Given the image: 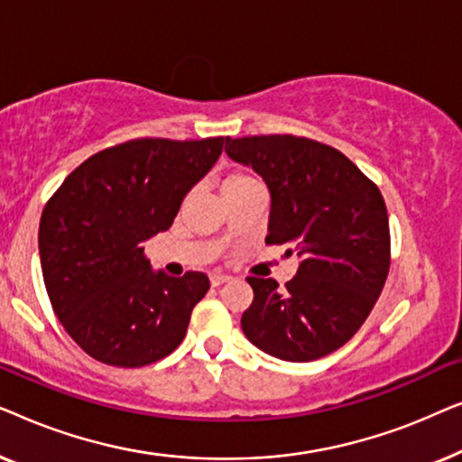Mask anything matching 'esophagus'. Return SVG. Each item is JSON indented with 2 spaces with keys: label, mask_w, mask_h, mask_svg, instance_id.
Here are the masks:
<instances>
[{
  "label": "esophagus",
  "mask_w": 462,
  "mask_h": 462,
  "mask_svg": "<svg viewBox=\"0 0 462 462\" xmlns=\"http://www.w3.org/2000/svg\"><path fill=\"white\" fill-rule=\"evenodd\" d=\"M229 280H231V275H226V273H212L210 275V283H212L214 288L223 286V283H226Z\"/></svg>",
  "instance_id": "esophagus-1"
}]
</instances>
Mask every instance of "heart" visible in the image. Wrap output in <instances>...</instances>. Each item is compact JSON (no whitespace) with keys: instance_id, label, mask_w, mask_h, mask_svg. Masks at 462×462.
<instances>
[{"instance_id":"1","label":"heart","mask_w":462,"mask_h":462,"mask_svg":"<svg viewBox=\"0 0 462 462\" xmlns=\"http://www.w3.org/2000/svg\"><path fill=\"white\" fill-rule=\"evenodd\" d=\"M254 182H258V180L248 172H233V174L226 176L225 182H223V193L233 191V189H239V187L254 185Z\"/></svg>"}]
</instances>
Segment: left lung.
<instances>
[{
	"label": "left lung",
	"mask_w": 462,
	"mask_h": 462,
	"mask_svg": "<svg viewBox=\"0 0 462 462\" xmlns=\"http://www.w3.org/2000/svg\"><path fill=\"white\" fill-rule=\"evenodd\" d=\"M233 162L254 170L271 193L264 242L300 258L280 288L248 277L254 299L242 315L245 338L286 362H313L356 334L383 292L391 263L387 206L356 163L311 138H225Z\"/></svg>",
	"instance_id": "left-lung-1"
}]
</instances>
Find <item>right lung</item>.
Here are the masks:
<instances>
[{"label": "right lung", "mask_w": 462, "mask_h": 462, "mask_svg": "<svg viewBox=\"0 0 462 462\" xmlns=\"http://www.w3.org/2000/svg\"><path fill=\"white\" fill-rule=\"evenodd\" d=\"M223 143L217 136L116 144L75 168L43 208V283L62 328L90 357L141 368L182 343L210 282L199 271H153L144 242L172 226Z\"/></svg>", "instance_id": "right-lung-1"}]
</instances>
